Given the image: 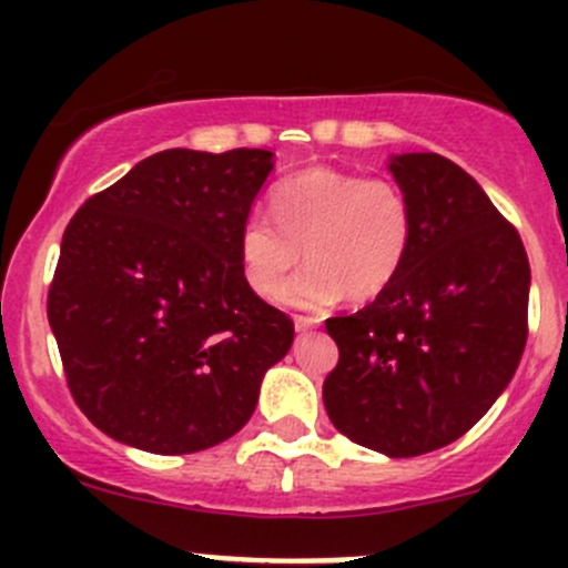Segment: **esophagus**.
<instances>
[{
    "mask_svg": "<svg viewBox=\"0 0 568 568\" xmlns=\"http://www.w3.org/2000/svg\"><path fill=\"white\" fill-rule=\"evenodd\" d=\"M294 326H296V332H307V329H313V326H318V318H313V316H294Z\"/></svg>",
    "mask_w": 568,
    "mask_h": 568,
    "instance_id": "esophagus-1",
    "label": "esophagus"
}]
</instances>
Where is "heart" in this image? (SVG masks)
Instances as JSON below:
<instances>
[{"label":"heart","instance_id":"1","mask_svg":"<svg viewBox=\"0 0 568 568\" xmlns=\"http://www.w3.org/2000/svg\"><path fill=\"white\" fill-rule=\"evenodd\" d=\"M268 214H250L239 227V266L257 296L274 300L305 248L312 263L283 292L296 307H324L346 294L374 300L415 247V205L390 178L305 168L268 192Z\"/></svg>","mask_w":568,"mask_h":568}]
</instances>
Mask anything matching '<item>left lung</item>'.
<instances>
[{
    "label": "left lung",
    "mask_w": 568,
    "mask_h": 568,
    "mask_svg": "<svg viewBox=\"0 0 568 568\" xmlns=\"http://www.w3.org/2000/svg\"><path fill=\"white\" fill-rule=\"evenodd\" d=\"M390 173L417 216L404 272L371 305L326 318L332 426L393 459L467 434L508 387L528 341L530 263L517 227L459 164L400 153Z\"/></svg>",
    "instance_id": "8db88e82"
}]
</instances>
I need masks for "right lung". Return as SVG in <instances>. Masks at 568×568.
Here are the masks:
<instances>
[{
  "mask_svg": "<svg viewBox=\"0 0 568 568\" xmlns=\"http://www.w3.org/2000/svg\"><path fill=\"white\" fill-rule=\"evenodd\" d=\"M272 151L173 148L84 200L49 288L68 390L148 454H197L250 420L294 321L244 283L239 227Z\"/></svg>",
  "mask_w": 568,
  "mask_h": 568,
  "instance_id": "add662e5",
  "label": "right lung"
}]
</instances>
